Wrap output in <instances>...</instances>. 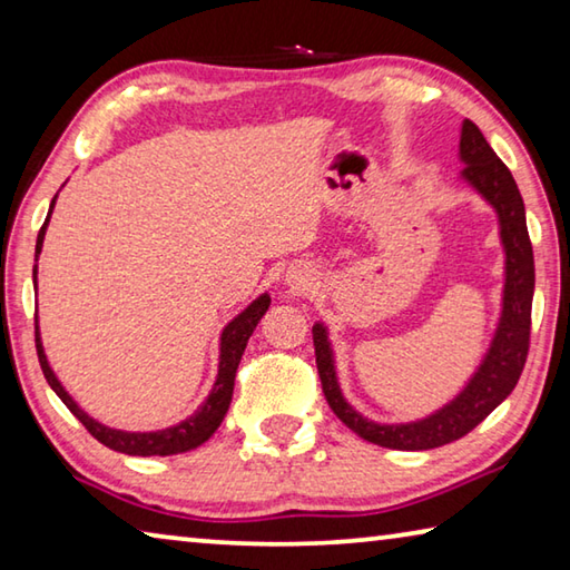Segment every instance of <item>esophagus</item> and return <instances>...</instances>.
I'll return each mask as SVG.
<instances>
[{
  "label": "esophagus",
  "mask_w": 570,
  "mask_h": 570,
  "mask_svg": "<svg viewBox=\"0 0 570 570\" xmlns=\"http://www.w3.org/2000/svg\"><path fill=\"white\" fill-rule=\"evenodd\" d=\"M286 284L292 286V292L302 294V292H306L308 286H312V276H308L306 272H294V274L286 276Z\"/></svg>",
  "instance_id": "obj_1"
}]
</instances>
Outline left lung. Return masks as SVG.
I'll use <instances>...</instances> for the list:
<instances>
[{"mask_svg":"<svg viewBox=\"0 0 570 570\" xmlns=\"http://www.w3.org/2000/svg\"><path fill=\"white\" fill-rule=\"evenodd\" d=\"M460 160L465 163L462 178L475 188L500 220V240L505 250L503 312L485 360L478 366L455 400L417 422L382 424L362 417L344 400L334 370V352L324 324H314V352L324 397L336 417L362 440L390 450H432L465 438L470 430L493 412L515 390L528 360L530 346V306H533L535 266L525 226V206L513 176L503 160L490 148L485 135L472 120L462 122Z\"/></svg>","mask_w":570,"mask_h":570,"instance_id":"1","label":"left lung"}]
</instances>
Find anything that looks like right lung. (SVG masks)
I'll return each mask as SVG.
<instances>
[{
  "label": "right lung",
  "mask_w": 570,
  "mask_h": 570,
  "mask_svg": "<svg viewBox=\"0 0 570 570\" xmlns=\"http://www.w3.org/2000/svg\"><path fill=\"white\" fill-rule=\"evenodd\" d=\"M52 208H55V198H52L50 214H47L45 224L40 228V234H37L35 262H37V256H40V250H42L45 230H47V224H50ZM32 276H35V288H37V266L32 268ZM268 304H272V298H268V294H262L254 304H248L244 312L236 316L234 322H228L224 334H220L218 377H216L214 390H210L206 402L200 404V407L193 412L188 420H183L178 424H173V428L158 430V432H125V430L105 428L102 422L92 420L88 412L77 407V402L70 397V394L65 392L60 380L55 377L50 362H47L45 350H42V340H40V326H37V314H35L37 356H40V366H42V372H45L47 384H50L57 397H60L67 404V410H70L75 417L85 424V430H88L95 440L102 442L105 448H110L115 452H125V455H140V458L178 455V452H188L193 448L204 445V442L218 430V424L224 422L226 412H228V404H230V397H234V380H236L238 362H240V356H244L248 336L254 334L256 324L262 322V316L266 314Z\"/></svg>",
  "instance_id": "1"
}]
</instances>
